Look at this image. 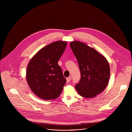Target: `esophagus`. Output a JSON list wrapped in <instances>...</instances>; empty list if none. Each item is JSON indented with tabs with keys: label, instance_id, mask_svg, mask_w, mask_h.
<instances>
[{
	"label": "esophagus",
	"instance_id": "esophagus-1",
	"mask_svg": "<svg viewBox=\"0 0 132 132\" xmlns=\"http://www.w3.org/2000/svg\"><path fill=\"white\" fill-rule=\"evenodd\" d=\"M70 80H71V77H68V78H66L67 82H69Z\"/></svg>",
	"mask_w": 132,
	"mask_h": 132
}]
</instances>
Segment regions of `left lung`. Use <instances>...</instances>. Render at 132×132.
Segmentation results:
<instances>
[{
	"label": "left lung",
	"instance_id": "obj_1",
	"mask_svg": "<svg viewBox=\"0 0 132 132\" xmlns=\"http://www.w3.org/2000/svg\"><path fill=\"white\" fill-rule=\"evenodd\" d=\"M70 46L77 59L81 74L75 88L84 98L95 97L108 85L110 75L109 64L103 55L82 42H71Z\"/></svg>",
	"mask_w": 132,
	"mask_h": 132
}]
</instances>
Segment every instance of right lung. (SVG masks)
Listing matches in <instances>:
<instances>
[{"mask_svg": "<svg viewBox=\"0 0 132 132\" xmlns=\"http://www.w3.org/2000/svg\"><path fill=\"white\" fill-rule=\"evenodd\" d=\"M67 42L58 41L41 49L30 61L27 83L33 92L45 100L57 98L66 82L58 62Z\"/></svg>", "mask_w": 132, "mask_h": 132, "instance_id": "add662e5", "label": "right lung"}]
</instances>
